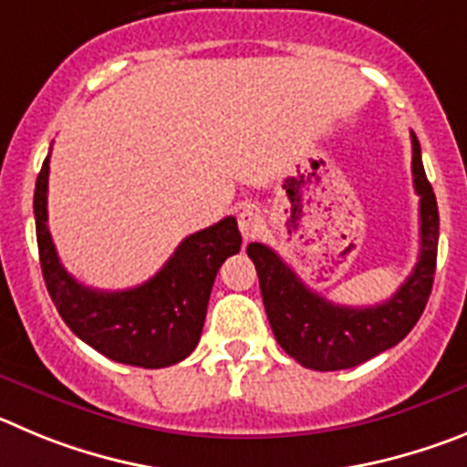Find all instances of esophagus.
<instances>
[{
	"instance_id": "1",
	"label": "esophagus",
	"mask_w": 467,
	"mask_h": 467,
	"mask_svg": "<svg viewBox=\"0 0 467 467\" xmlns=\"http://www.w3.org/2000/svg\"><path fill=\"white\" fill-rule=\"evenodd\" d=\"M237 225H239V233L246 242L258 237L265 228V221H263V213L254 207H246L237 213Z\"/></svg>"
}]
</instances>
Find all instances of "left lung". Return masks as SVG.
<instances>
[{
  "label": "left lung",
  "mask_w": 467,
  "mask_h": 467,
  "mask_svg": "<svg viewBox=\"0 0 467 467\" xmlns=\"http://www.w3.org/2000/svg\"><path fill=\"white\" fill-rule=\"evenodd\" d=\"M411 176L419 200L421 251L405 284L386 302L375 306H344L327 302L260 242H251L246 254L258 272L260 293L272 333L285 354L318 372L347 369L375 358L407 337L421 318L435 279L440 213L435 192L426 179L421 146L411 132Z\"/></svg>",
  "instance_id": "left-lung-1"
}]
</instances>
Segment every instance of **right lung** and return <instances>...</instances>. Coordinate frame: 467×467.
<instances>
[{
  "label": "right lung",
  "instance_id": "right-lung-1",
  "mask_svg": "<svg viewBox=\"0 0 467 467\" xmlns=\"http://www.w3.org/2000/svg\"><path fill=\"white\" fill-rule=\"evenodd\" d=\"M48 161L36 176L35 221L41 272L62 321L116 363L158 369L192 354L202 335L218 267L242 246L234 216L188 234L162 270L128 291H98L62 267L48 233Z\"/></svg>",
  "mask_w": 467,
  "mask_h": 467
}]
</instances>
